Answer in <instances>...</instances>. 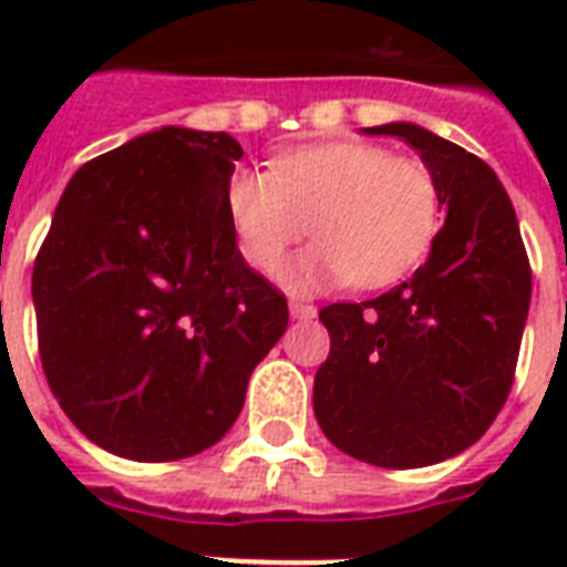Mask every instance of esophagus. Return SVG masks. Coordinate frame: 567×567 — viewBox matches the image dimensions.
<instances>
[{"mask_svg":"<svg viewBox=\"0 0 567 567\" xmlns=\"http://www.w3.org/2000/svg\"><path fill=\"white\" fill-rule=\"evenodd\" d=\"M291 318L293 320H311V318H318V306H311V302L306 300H291Z\"/></svg>","mask_w":567,"mask_h":567,"instance_id":"34e87169","label":"esophagus"}]
</instances>
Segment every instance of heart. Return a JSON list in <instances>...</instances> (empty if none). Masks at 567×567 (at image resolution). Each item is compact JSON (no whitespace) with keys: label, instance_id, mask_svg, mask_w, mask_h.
<instances>
[{"label":"heart","instance_id":"b5f03b06","mask_svg":"<svg viewBox=\"0 0 567 567\" xmlns=\"http://www.w3.org/2000/svg\"><path fill=\"white\" fill-rule=\"evenodd\" d=\"M226 208L240 256L256 270H274L309 229L318 235L285 270L291 288L396 282L430 256L441 226L430 167L362 141L300 146L270 171H238Z\"/></svg>","mask_w":567,"mask_h":567}]
</instances>
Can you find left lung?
<instances>
[{"mask_svg": "<svg viewBox=\"0 0 567 567\" xmlns=\"http://www.w3.org/2000/svg\"><path fill=\"white\" fill-rule=\"evenodd\" d=\"M364 132L421 153L447 217L412 279L320 309L332 347L315 373V414L347 456L405 471L456 456L501 414L533 270L509 194L483 158L414 123Z\"/></svg>", "mask_w": 567, "mask_h": 567, "instance_id": "left-lung-1", "label": "left lung"}]
</instances>
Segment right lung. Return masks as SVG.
I'll return each mask as SVG.
<instances>
[{
  "label": "right lung",
  "mask_w": 567,
  "mask_h": 567,
  "mask_svg": "<svg viewBox=\"0 0 567 567\" xmlns=\"http://www.w3.org/2000/svg\"><path fill=\"white\" fill-rule=\"evenodd\" d=\"M226 132L164 126L79 167L34 258L58 405L114 456L176 462L229 432L288 302L244 261Z\"/></svg>",
  "instance_id": "add662e5"
}]
</instances>
